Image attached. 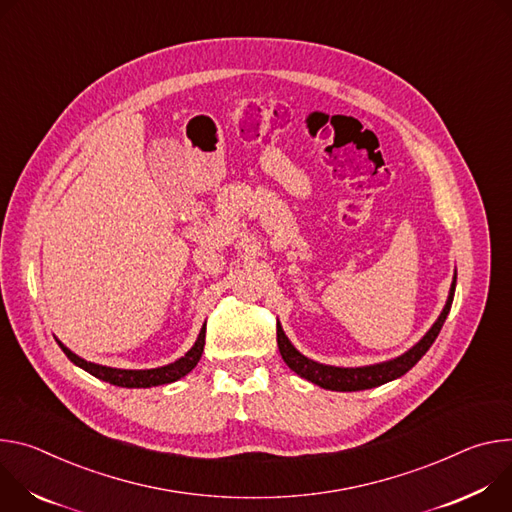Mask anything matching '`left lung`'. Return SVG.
<instances>
[{
  "mask_svg": "<svg viewBox=\"0 0 512 512\" xmlns=\"http://www.w3.org/2000/svg\"><path fill=\"white\" fill-rule=\"evenodd\" d=\"M456 278L458 274H453V282L449 289V297L447 303L439 315V319L433 323V327L425 333V337L417 346H413L407 354L394 358L390 362H382V364H374V366H364V368H337V366H325V364H317L309 358H305L301 352H297L293 348V344L289 342V337L282 331V327L276 323V342H278V350L282 360L287 362V366L297 372L301 378H307L309 382L327 388V390H339V392H354V390H366V388H374L380 384H386L394 378H401L403 374H407L425 354L427 350L433 346L435 337L439 335L447 313L451 309L453 303V293H456Z\"/></svg>",
  "mask_w": 512,
  "mask_h": 512,
  "instance_id": "obj_1",
  "label": "left lung"
}]
</instances>
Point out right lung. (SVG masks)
<instances>
[{"label":"right lung","mask_w":512,"mask_h":512,"mask_svg":"<svg viewBox=\"0 0 512 512\" xmlns=\"http://www.w3.org/2000/svg\"><path fill=\"white\" fill-rule=\"evenodd\" d=\"M59 346L63 348V352L67 354V358L73 364H77L79 368H83L85 372L93 374L99 380H105L109 384H116L122 388H150V386L175 382V380L187 376L197 366V362L201 360V354H203V346H205V325L197 337L195 346L181 360L168 364V366H162V368H152V370H120V368L99 366L93 362H85L83 358L73 354L69 348H65L61 342H59Z\"/></svg>","instance_id":"right-lung-1"}]
</instances>
